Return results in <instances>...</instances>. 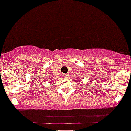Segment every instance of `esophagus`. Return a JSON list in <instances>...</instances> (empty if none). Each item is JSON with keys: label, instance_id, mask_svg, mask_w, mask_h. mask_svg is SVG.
Instances as JSON below:
<instances>
[{"label": "esophagus", "instance_id": "obj_1", "mask_svg": "<svg viewBox=\"0 0 131 131\" xmlns=\"http://www.w3.org/2000/svg\"><path fill=\"white\" fill-rule=\"evenodd\" d=\"M62 76H63V78H68V75H67V74H62Z\"/></svg>", "mask_w": 131, "mask_h": 131}]
</instances>
